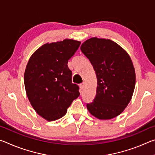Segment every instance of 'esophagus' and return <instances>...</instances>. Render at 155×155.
<instances>
[{
    "mask_svg": "<svg viewBox=\"0 0 155 155\" xmlns=\"http://www.w3.org/2000/svg\"><path fill=\"white\" fill-rule=\"evenodd\" d=\"M85 82H83L82 83L80 84V87L81 89H83L84 87H85Z\"/></svg>",
    "mask_w": 155,
    "mask_h": 155,
    "instance_id": "esophagus-1",
    "label": "esophagus"
}]
</instances>
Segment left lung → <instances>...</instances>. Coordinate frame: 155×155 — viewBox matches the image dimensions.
Wrapping results in <instances>:
<instances>
[{
    "label": "left lung",
    "mask_w": 155,
    "mask_h": 155,
    "mask_svg": "<svg viewBox=\"0 0 155 155\" xmlns=\"http://www.w3.org/2000/svg\"><path fill=\"white\" fill-rule=\"evenodd\" d=\"M81 50L97 78L96 94L87 104L88 111L98 119L114 118L124 111L134 91L135 72L130 57L118 44L106 39H89Z\"/></svg>",
    "instance_id": "obj_1"
}]
</instances>
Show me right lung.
Instances as JSON below:
<instances>
[{
  "instance_id": "1",
  "label": "right lung",
  "mask_w": 155,
  "mask_h": 155,
  "mask_svg": "<svg viewBox=\"0 0 155 155\" xmlns=\"http://www.w3.org/2000/svg\"><path fill=\"white\" fill-rule=\"evenodd\" d=\"M80 44L73 40L46 44L28 60L25 72L26 92L35 111L48 121L64 116L80 95L68 66Z\"/></svg>"
}]
</instances>
